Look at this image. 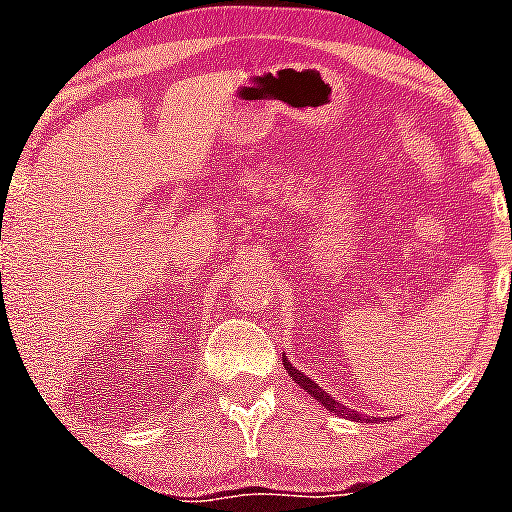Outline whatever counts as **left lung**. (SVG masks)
<instances>
[{
    "mask_svg": "<svg viewBox=\"0 0 512 512\" xmlns=\"http://www.w3.org/2000/svg\"><path fill=\"white\" fill-rule=\"evenodd\" d=\"M282 367H285L287 375H290L292 380H295L302 390H307V393H310L312 398L317 400V403L325 405V408L330 410V413L345 415V418H350V420H360V415H357L355 410H350V408H345V405H342V403H337V400L330 398V393H325V390H322L315 380H310V377L302 375V372L297 370V367H292L290 360H287L285 355H282Z\"/></svg>",
    "mask_w": 512,
    "mask_h": 512,
    "instance_id": "1",
    "label": "left lung"
}]
</instances>
